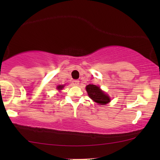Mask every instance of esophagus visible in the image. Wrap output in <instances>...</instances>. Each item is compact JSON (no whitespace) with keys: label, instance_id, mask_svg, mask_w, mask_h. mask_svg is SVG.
Instances as JSON below:
<instances>
[{"label":"esophagus","instance_id":"34e87169","mask_svg":"<svg viewBox=\"0 0 160 160\" xmlns=\"http://www.w3.org/2000/svg\"><path fill=\"white\" fill-rule=\"evenodd\" d=\"M73 84L74 85V86H78V84H79V81L78 80H73Z\"/></svg>","mask_w":160,"mask_h":160}]
</instances>
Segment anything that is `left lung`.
<instances>
[{
	"label": "left lung",
	"mask_w": 160,
	"mask_h": 160,
	"mask_svg": "<svg viewBox=\"0 0 160 160\" xmlns=\"http://www.w3.org/2000/svg\"><path fill=\"white\" fill-rule=\"evenodd\" d=\"M86 89L87 93H88L89 97L94 101L98 102V104L103 105L108 103L110 102V98L106 94H105L100 87L94 84H89L86 87Z\"/></svg>",
	"instance_id": "left-lung-1"
}]
</instances>
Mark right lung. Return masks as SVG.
Here are the masks:
<instances>
[{
  "label": "right lung",
  "mask_w": 160,
  "mask_h": 160,
  "mask_svg": "<svg viewBox=\"0 0 160 160\" xmlns=\"http://www.w3.org/2000/svg\"><path fill=\"white\" fill-rule=\"evenodd\" d=\"M63 87H64V85H59L58 87H57V89H59V90H60V89H62Z\"/></svg>",
  "instance_id": "1"
}]
</instances>
